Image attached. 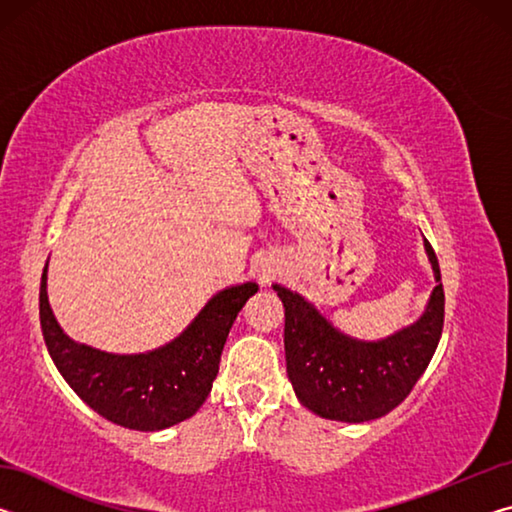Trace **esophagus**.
Instances as JSON below:
<instances>
[{
    "label": "esophagus",
    "instance_id": "34e87169",
    "mask_svg": "<svg viewBox=\"0 0 512 512\" xmlns=\"http://www.w3.org/2000/svg\"><path fill=\"white\" fill-rule=\"evenodd\" d=\"M262 280H264V282H268V275H262Z\"/></svg>",
    "mask_w": 512,
    "mask_h": 512
}]
</instances>
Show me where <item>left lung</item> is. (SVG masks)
<instances>
[{
    "mask_svg": "<svg viewBox=\"0 0 512 512\" xmlns=\"http://www.w3.org/2000/svg\"><path fill=\"white\" fill-rule=\"evenodd\" d=\"M436 273V289L418 323L384 341L350 339L318 314L314 305L284 287V350L287 372L302 406L320 418L366 422L391 413L413 391L438 348L445 320V291L438 257L424 241Z\"/></svg>",
    "mask_w": 512,
    "mask_h": 512,
    "instance_id": "obj_1",
    "label": "left lung"
}]
</instances>
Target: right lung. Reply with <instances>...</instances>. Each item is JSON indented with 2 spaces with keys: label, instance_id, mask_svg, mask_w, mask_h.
I'll list each match as a JSON object with an SVG mask.
<instances>
[{
  "label": "right lung",
  "instance_id": "1",
  "mask_svg": "<svg viewBox=\"0 0 512 512\" xmlns=\"http://www.w3.org/2000/svg\"><path fill=\"white\" fill-rule=\"evenodd\" d=\"M255 282L230 287L207 302L176 341L146 354H108L69 339L47 300V266L40 282V325L60 375L103 418L135 431H160L201 409L212 391L230 327Z\"/></svg>",
  "mask_w": 512,
  "mask_h": 512
}]
</instances>
